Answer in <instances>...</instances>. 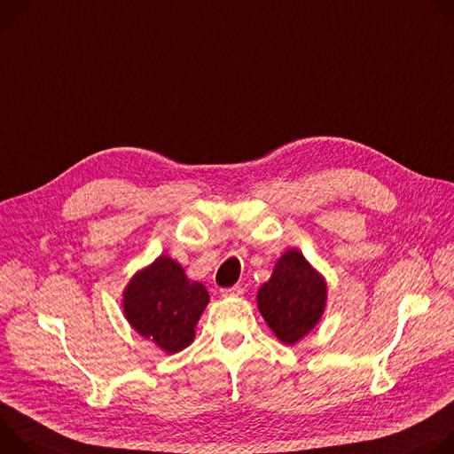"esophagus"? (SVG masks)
<instances>
[{"label":"esophagus","mask_w":454,"mask_h":454,"mask_svg":"<svg viewBox=\"0 0 454 454\" xmlns=\"http://www.w3.org/2000/svg\"><path fill=\"white\" fill-rule=\"evenodd\" d=\"M220 294L223 295V297H231V295H241L243 294V286L241 285H234V286H229V288H222L220 290Z\"/></svg>","instance_id":"obj_1"}]
</instances>
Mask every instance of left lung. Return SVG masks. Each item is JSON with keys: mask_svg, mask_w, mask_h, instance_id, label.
I'll return each instance as SVG.
<instances>
[{"mask_svg": "<svg viewBox=\"0 0 454 454\" xmlns=\"http://www.w3.org/2000/svg\"><path fill=\"white\" fill-rule=\"evenodd\" d=\"M326 283L295 248L286 250L258 292V309L285 344H295L319 321Z\"/></svg>", "mask_w": 454, "mask_h": 454, "instance_id": "8db88e82", "label": "left lung"}]
</instances>
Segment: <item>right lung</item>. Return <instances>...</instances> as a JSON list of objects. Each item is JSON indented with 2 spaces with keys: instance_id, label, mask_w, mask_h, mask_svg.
<instances>
[{
  "instance_id": "obj_1",
  "label": "right lung",
  "mask_w": 454,
  "mask_h": 454,
  "mask_svg": "<svg viewBox=\"0 0 454 454\" xmlns=\"http://www.w3.org/2000/svg\"><path fill=\"white\" fill-rule=\"evenodd\" d=\"M207 303L206 286L189 281L184 269L168 256L137 272L124 292L129 325L168 354L192 342L194 326Z\"/></svg>"
}]
</instances>
